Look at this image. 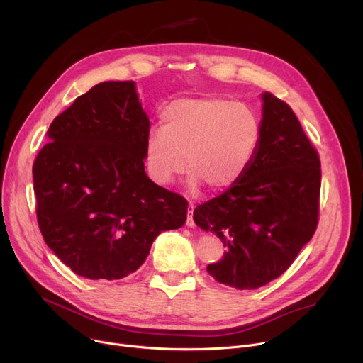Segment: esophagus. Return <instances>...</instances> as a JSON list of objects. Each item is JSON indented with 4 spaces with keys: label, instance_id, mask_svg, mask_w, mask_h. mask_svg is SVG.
Segmentation results:
<instances>
[{
    "label": "esophagus",
    "instance_id": "esophagus-1",
    "mask_svg": "<svg viewBox=\"0 0 363 363\" xmlns=\"http://www.w3.org/2000/svg\"><path fill=\"white\" fill-rule=\"evenodd\" d=\"M194 204L193 203H189L188 204V216H186V225L188 226H196V220H194Z\"/></svg>",
    "mask_w": 363,
    "mask_h": 363
}]
</instances>
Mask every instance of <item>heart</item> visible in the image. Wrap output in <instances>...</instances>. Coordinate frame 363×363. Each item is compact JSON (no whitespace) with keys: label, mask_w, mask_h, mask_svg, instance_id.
<instances>
[{"label":"heart","mask_w":363,"mask_h":363,"mask_svg":"<svg viewBox=\"0 0 363 363\" xmlns=\"http://www.w3.org/2000/svg\"><path fill=\"white\" fill-rule=\"evenodd\" d=\"M260 123L242 104L222 97L178 99L160 113V130L150 133L145 163L157 184H169L184 172L191 185L222 193L249 169L260 143Z\"/></svg>","instance_id":"1"}]
</instances>
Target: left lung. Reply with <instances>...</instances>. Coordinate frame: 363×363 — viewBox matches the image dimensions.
Masks as SVG:
<instances>
[{
	"mask_svg": "<svg viewBox=\"0 0 363 363\" xmlns=\"http://www.w3.org/2000/svg\"><path fill=\"white\" fill-rule=\"evenodd\" d=\"M260 143L244 177L194 208L225 245L207 264L218 282L256 290L287 271L319 220L320 160L291 107L264 92Z\"/></svg>",
	"mask_w": 363,
	"mask_h": 363,
	"instance_id": "1",
	"label": "left lung"
}]
</instances>
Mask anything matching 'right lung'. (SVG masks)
<instances>
[{
    "label": "right lung",
    "mask_w": 363,
    "mask_h": 363,
    "mask_svg": "<svg viewBox=\"0 0 363 363\" xmlns=\"http://www.w3.org/2000/svg\"><path fill=\"white\" fill-rule=\"evenodd\" d=\"M148 132L133 81L95 85L50 125L32 167L36 219L74 274L128 277L160 233L185 223L188 201L145 174Z\"/></svg>",
    "instance_id": "obj_1"
}]
</instances>
